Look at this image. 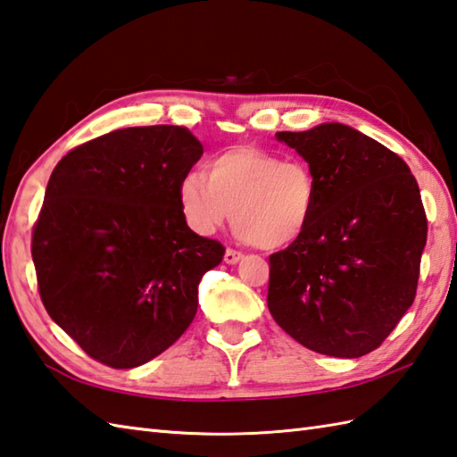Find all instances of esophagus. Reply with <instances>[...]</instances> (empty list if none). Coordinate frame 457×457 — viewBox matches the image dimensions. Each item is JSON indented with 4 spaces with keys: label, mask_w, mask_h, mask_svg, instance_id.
<instances>
[{
    "label": "esophagus",
    "mask_w": 457,
    "mask_h": 457,
    "mask_svg": "<svg viewBox=\"0 0 457 457\" xmlns=\"http://www.w3.org/2000/svg\"><path fill=\"white\" fill-rule=\"evenodd\" d=\"M240 258H242V252H238L235 248H227V252H225L227 263H237V262H240Z\"/></svg>",
    "instance_id": "1"
}]
</instances>
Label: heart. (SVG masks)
Listing matches in <instances>:
<instances>
[{
	"instance_id": "heart-1",
	"label": "heart",
	"mask_w": 457,
	"mask_h": 457,
	"mask_svg": "<svg viewBox=\"0 0 457 457\" xmlns=\"http://www.w3.org/2000/svg\"><path fill=\"white\" fill-rule=\"evenodd\" d=\"M178 197L187 225L199 235H212L232 219L242 240L279 250L311 225L317 179L305 162L238 145L212 156L205 171H187Z\"/></svg>"
}]
</instances>
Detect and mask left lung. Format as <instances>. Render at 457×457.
I'll return each instance as SVG.
<instances>
[{
	"label": "left lung",
	"instance_id": "left-lung-1",
	"mask_svg": "<svg viewBox=\"0 0 457 457\" xmlns=\"http://www.w3.org/2000/svg\"><path fill=\"white\" fill-rule=\"evenodd\" d=\"M276 137L309 162L317 209L303 237L270 256L268 309L312 352L366 356L417 295L428 230L417 179L399 154L346 125Z\"/></svg>",
	"mask_w": 457,
	"mask_h": 457
}]
</instances>
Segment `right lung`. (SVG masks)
Returning a JSON list of instances; mask_svg holds the SVG:
<instances>
[{"label": "right lung", "instance_id": "obj_1", "mask_svg": "<svg viewBox=\"0 0 457 457\" xmlns=\"http://www.w3.org/2000/svg\"><path fill=\"white\" fill-rule=\"evenodd\" d=\"M201 154L186 127H129L72 148L48 179L30 242L40 299L109 368L170 348L195 317L203 273L225 256L179 207V181Z\"/></svg>", "mask_w": 457, "mask_h": 457}]
</instances>
